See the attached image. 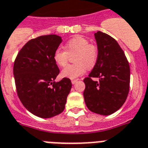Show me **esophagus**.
Wrapping results in <instances>:
<instances>
[{"instance_id":"1","label":"esophagus","mask_w":148,"mask_h":148,"mask_svg":"<svg viewBox=\"0 0 148 148\" xmlns=\"http://www.w3.org/2000/svg\"><path fill=\"white\" fill-rule=\"evenodd\" d=\"M77 82H78V80H72L71 81V82H72V84H75V83Z\"/></svg>"}]
</instances>
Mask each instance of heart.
<instances>
[{"mask_svg": "<svg viewBox=\"0 0 148 148\" xmlns=\"http://www.w3.org/2000/svg\"><path fill=\"white\" fill-rule=\"evenodd\" d=\"M65 50L57 49L53 58L59 66H65L68 63L69 55H74L73 61L75 64L66 66L62 69L64 78L74 79L84 74L85 69H92L97 64L99 50L95 44L89 43L88 39L82 36H76L66 42Z\"/></svg>", "mask_w": 148, "mask_h": 148, "instance_id": "obj_1", "label": "heart"}]
</instances>
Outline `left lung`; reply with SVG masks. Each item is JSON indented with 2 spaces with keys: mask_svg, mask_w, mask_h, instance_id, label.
Listing matches in <instances>:
<instances>
[{
  "mask_svg": "<svg viewBox=\"0 0 148 148\" xmlns=\"http://www.w3.org/2000/svg\"><path fill=\"white\" fill-rule=\"evenodd\" d=\"M99 55L97 64L84 79V102L90 111L109 115L123 105L128 96L130 69L125 54L114 38L105 33L94 34ZM98 77L99 81H93Z\"/></svg>",
  "mask_w": 148,
  "mask_h": 148,
  "instance_id": "1",
  "label": "left lung"
}]
</instances>
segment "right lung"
Masks as SVG:
<instances>
[{
    "mask_svg": "<svg viewBox=\"0 0 148 148\" xmlns=\"http://www.w3.org/2000/svg\"><path fill=\"white\" fill-rule=\"evenodd\" d=\"M62 39L55 34L29 40L18 54L13 66L16 90L25 108L33 114L49 118L61 113L72 88L70 79H55L60 73L53 58Z\"/></svg>",
    "mask_w": 148,
    "mask_h": 148,
    "instance_id": "1",
    "label": "right lung"
}]
</instances>
